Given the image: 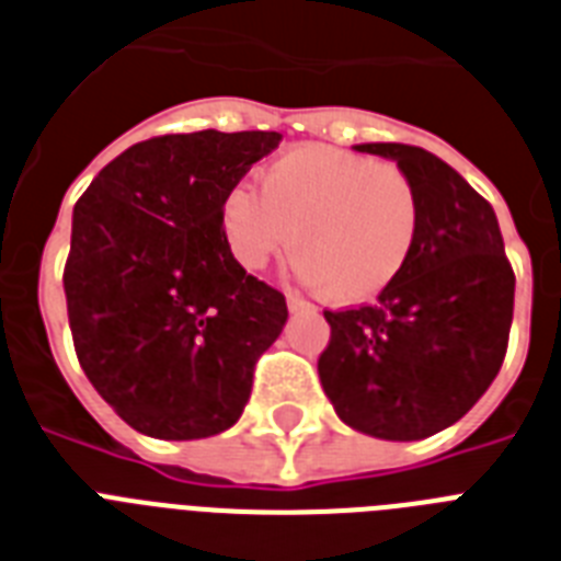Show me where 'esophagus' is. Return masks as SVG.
Segmentation results:
<instances>
[{
  "label": "esophagus",
  "mask_w": 561,
  "mask_h": 561,
  "mask_svg": "<svg viewBox=\"0 0 561 561\" xmlns=\"http://www.w3.org/2000/svg\"><path fill=\"white\" fill-rule=\"evenodd\" d=\"M288 311L290 313H299V311H317L311 302H305V299H299L296 294H288Z\"/></svg>",
  "instance_id": "1"
}]
</instances>
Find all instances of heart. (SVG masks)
I'll return each mask as SVG.
<instances>
[{
	"mask_svg": "<svg viewBox=\"0 0 561 561\" xmlns=\"http://www.w3.org/2000/svg\"><path fill=\"white\" fill-rule=\"evenodd\" d=\"M227 248L259 271L294 244L296 273L336 305L375 299L412 256L421 204L394 163L308 144L262 172V190L236 184L218 209Z\"/></svg>",
	"mask_w": 561,
	"mask_h": 561,
	"instance_id": "obj_1",
	"label": "heart"
}]
</instances>
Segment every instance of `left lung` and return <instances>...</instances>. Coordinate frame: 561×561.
I'll use <instances>...</instances> for the list:
<instances>
[{
	"mask_svg": "<svg viewBox=\"0 0 561 561\" xmlns=\"http://www.w3.org/2000/svg\"><path fill=\"white\" fill-rule=\"evenodd\" d=\"M409 175L421 204L412 256L375 305L325 311L320 380L340 421L383 440H421L476 407L507 352L516 276L495 209L438 154L357 144Z\"/></svg>",
	"mask_w": 561,
	"mask_h": 561,
	"instance_id": "left-lung-1",
	"label": "left lung"
}]
</instances>
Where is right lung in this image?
<instances>
[{
    "label": "right lung",
    "instance_id": "1",
    "mask_svg": "<svg viewBox=\"0 0 561 561\" xmlns=\"http://www.w3.org/2000/svg\"><path fill=\"white\" fill-rule=\"evenodd\" d=\"M279 131H190L106 163L71 216L62 288L77 359L131 430L198 440L248 407L253 368L288 322L250 276L218 209Z\"/></svg>",
    "mask_w": 561,
    "mask_h": 561
}]
</instances>
